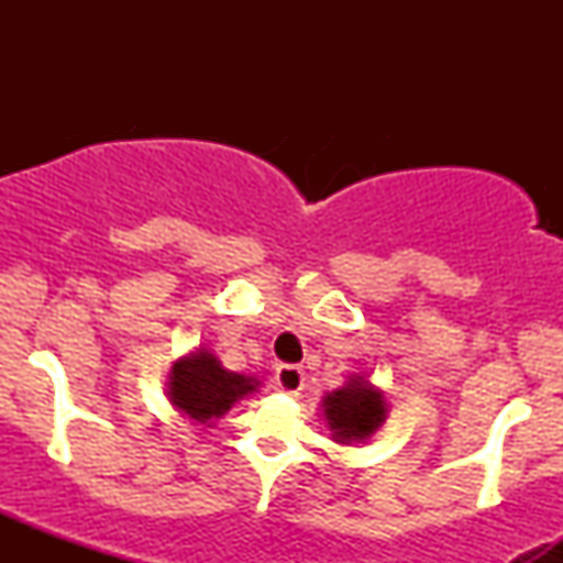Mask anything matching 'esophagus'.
<instances>
[{"mask_svg":"<svg viewBox=\"0 0 563 563\" xmlns=\"http://www.w3.org/2000/svg\"><path fill=\"white\" fill-rule=\"evenodd\" d=\"M277 389L286 394H299L303 389V371L299 365H280L275 371Z\"/></svg>","mask_w":563,"mask_h":563,"instance_id":"esophagus-1","label":"esophagus"}]
</instances>
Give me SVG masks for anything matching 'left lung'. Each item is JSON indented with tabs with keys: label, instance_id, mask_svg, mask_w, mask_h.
Listing matches in <instances>:
<instances>
[{
	"label": "left lung",
	"instance_id": "1",
	"mask_svg": "<svg viewBox=\"0 0 563 563\" xmlns=\"http://www.w3.org/2000/svg\"><path fill=\"white\" fill-rule=\"evenodd\" d=\"M320 407L322 421L331 429V439L344 448L367 442L384 426L386 412H389L384 391L360 373L349 376L346 384L339 389L325 391Z\"/></svg>",
	"mask_w": 563,
	"mask_h": 563
}]
</instances>
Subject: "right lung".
Masks as SVG:
<instances>
[{
    "label": "right lung",
    "mask_w": 563,
    "mask_h": 563,
    "mask_svg": "<svg viewBox=\"0 0 563 563\" xmlns=\"http://www.w3.org/2000/svg\"><path fill=\"white\" fill-rule=\"evenodd\" d=\"M260 378L228 371L211 349L198 346L172 365L166 397L183 418L214 426L232 405L260 391Z\"/></svg>",
    "instance_id": "obj_1"
}]
</instances>
